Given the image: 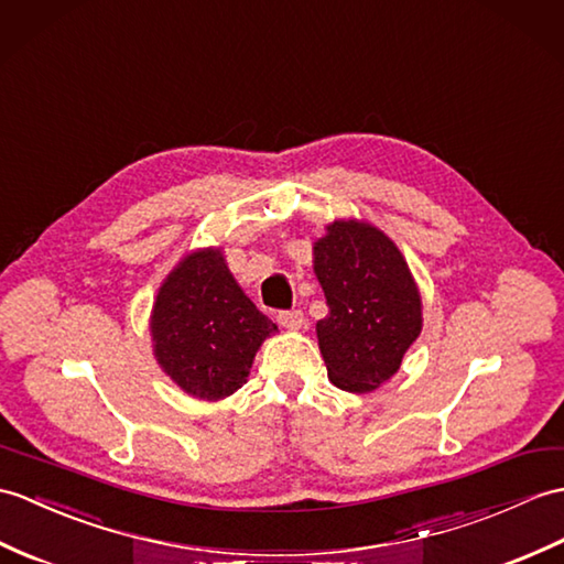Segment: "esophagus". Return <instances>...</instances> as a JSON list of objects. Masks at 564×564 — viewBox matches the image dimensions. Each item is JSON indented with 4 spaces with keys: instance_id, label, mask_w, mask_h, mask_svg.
<instances>
[{
    "instance_id": "1",
    "label": "esophagus",
    "mask_w": 564,
    "mask_h": 564,
    "mask_svg": "<svg viewBox=\"0 0 564 564\" xmlns=\"http://www.w3.org/2000/svg\"><path fill=\"white\" fill-rule=\"evenodd\" d=\"M279 324L283 326V329H291V332H297V329H303V326L307 324V319H305V314L300 312V310H285V312H279Z\"/></svg>"
}]
</instances>
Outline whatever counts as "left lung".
Here are the masks:
<instances>
[{
  "mask_svg": "<svg viewBox=\"0 0 564 564\" xmlns=\"http://www.w3.org/2000/svg\"><path fill=\"white\" fill-rule=\"evenodd\" d=\"M314 273L329 314L317 322L329 379L365 394L399 370L421 334V295L397 245L368 223L336 220L314 242Z\"/></svg>",
  "mask_w": 564,
  "mask_h": 564,
  "instance_id": "1",
  "label": "left lung"
}]
</instances>
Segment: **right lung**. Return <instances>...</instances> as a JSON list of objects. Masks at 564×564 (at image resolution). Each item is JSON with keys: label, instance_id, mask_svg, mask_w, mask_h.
Listing matches in <instances>:
<instances>
[{"label": "right lung", "instance_id": "1", "mask_svg": "<svg viewBox=\"0 0 564 564\" xmlns=\"http://www.w3.org/2000/svg\"><path fill=\"white\" fill-rule=\"evenodd\" d=\"M273 332L276 324L235 283L220 250L182 259L153 305L155 358L175 384L206 401L242 387L257 348Z\"/></svg>", "mask_w": 564, "mask_h": 564}]
</instances>
